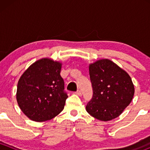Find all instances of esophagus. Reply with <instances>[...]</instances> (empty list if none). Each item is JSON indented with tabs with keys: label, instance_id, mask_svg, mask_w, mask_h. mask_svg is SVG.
Returning a JSON list of instances; mask_svg holds the SVG:
<instances>
[{
	"label": "esophagus",
	"instance_id": "obj_1",
	"mask_svg": "<svg viewBox=\"0 0 150 150\" xmlns=\"http://www.w3.org/2000/svg\"><path fill=\"white\" fill-rule=\"evenodd\" d=\"M75 93H76V94L78 95V96H81V95H82V93H81V91L80 90L77 91L75 92Z\"/></svg>",
	"mask_w": 150,
	"mask_h": 150
}]
</instances>
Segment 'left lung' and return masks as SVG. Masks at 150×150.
I'll use <instances>...</instances> for the list:
<instances>
[{
  "label": "left lung",
  "instance_id": "left-lung-1",
  "mask_svg": "<svg viewBox=\"0 0 150 150\" xmlns=\"http://www.w3.org/2000/svg\"><path fill=\"white\" fill-rule=\"evenodd\" d=\"M89 75L93 96L86 105V111L102 121L118 117L129 105L134 95L131 77L107 59L91 64Z\"/></svg>",
  "mask_w": 150,
  "mask_h": 150
}]
</instances>
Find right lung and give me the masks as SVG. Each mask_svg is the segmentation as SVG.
Returning <instances> with one entry per match:
<instances>
[{
  "label": "right lung",
  "mask_w": 150,
  "mask_h": 150,
  "mask_svg": "<svg viewBox=\"0 0 150 150\" xmlns=\"http://www.w3.org/2000/svg\"><path fill=\"white\" fill-rule=\"evenodd\" d=\"M62 64L48 58L33 63L19 78L16 100L30 120H49L63 110L67 99L60 75Z\"/></svg>",
  "instance_id": "right-lung-1"
}]
</instances>
